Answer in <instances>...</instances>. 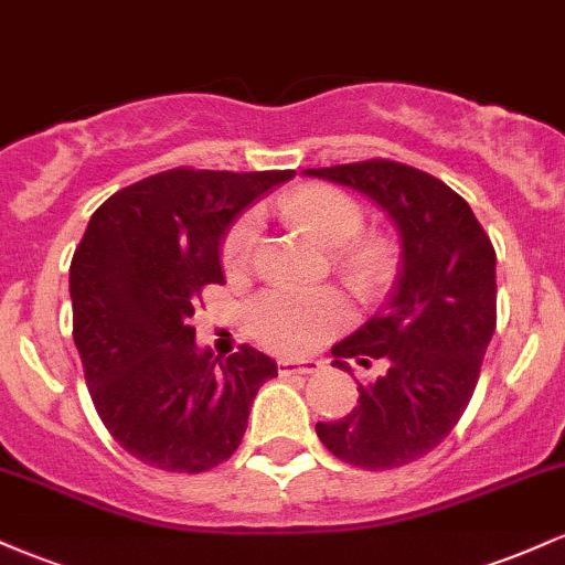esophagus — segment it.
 <instances>
[{
  "label": "esophagus",
  "mask_w": 565,
  "mask_h": 565,
  "mask_svg": "<svg viewBox=\"0 0 565 565\" xmlns=\"http://www.w3.org/2000/svg\"><path fill=\"white\" fill-rule=\"evenodd\" d=\"M319 361H278V372L281 377H289V374H313L319 372Z\"/></svg>",
  "instance_id": "obj_1"
}]
</instances>
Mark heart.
Masks as SVG:
<instances>
[{
  "label": "heart",
  "mask_w": 565,
  "mask_h": 565,
  "mask_svg": "<svg viewBox=\"0 0 565 565\" xmlns=\"http://www.w3.org/2000/svg\"><path fill=\"white\" fill-rule=\"evenodd\" d=\"M281 212L321 244L340 246V268L369 287L380 278L393 257L391 238L364 231L366 212L359 199L334 185H305L281 199ZM260 220L244 212L233 220L220 244V263L228 276H244L255 255ZM350 321L348 300L332 287L319 289H265L246 305L249 332L263 348L284 355H302L316 350Z\"/></svg>",
  "instance_id": "heart-1"
}]
</instances>
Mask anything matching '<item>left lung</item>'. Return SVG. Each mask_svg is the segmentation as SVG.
Here are the masks:
<instances>
[{
	"label": "left lung",
	"mask_w": 565,
	"mask_h": 565,
	"mask_svg": "<svg viewBox=\"0 0 565 565\" xmlns=\"http://www.w3.org/2000/svg\"><path fill=\"white\" fill-rule=\"evenodd\" d=\"M355 188L391 212L404 263L391 300L332 348L334 366L374 361L359 404L319 423L321 444L359 470L404 468L454 430L468 408L497 327V252L470 204L444 180L391 159L305 170Z\"/></svg>",
	"instance_id": "obj_1"
}]
</instances>
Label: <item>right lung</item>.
<instances>
[{
    "label": "right lung",
    "instance_id": "right-lung-1",
    "mask_svg": "<svg viewBox=\"0 0 565 565\" xmlns=\"http://www.w3.org/2000/svg\"><path fill=\"white\" fill-rule=\"evenodd\" d=\"M291 178L174 167L121 188L89 217L71 260L74 342L97 417L142 465L204 472L242 444L276 364L246 342L223 361L201 353L191 316L201 291L225 281L231 220Z\"/></svg>",
    "mask_w": 565,
    "mask_h": 565
}]
</instances>
